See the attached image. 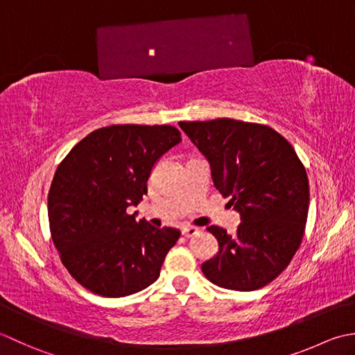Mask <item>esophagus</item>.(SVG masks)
Instances as JSON below:
<instances>
[{
	"instance_id": "1",
	"label": "esophagus",
	"mask_w": 355,
	"mask_h": 355,
	"mask_svg": "<svg viewBox=\"0 0 355 355\" xmlns=\"http://www.w3.org/2000/svg\"><path fill=\"white\" fill-rule=\"evenodd\" d=\"M199 228H196V227H191V225H185V227H182V234L185 236V237H193V236H196L198 233H199Z\"/></svg>"
}]
</instances>
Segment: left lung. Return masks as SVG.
Instances as JSON below:
<instances>
[{"instance_id":"8db88e82","label":"left lung","mask_w":355,"mask_h":355,"mask_svg":"<svg viewBox=\"0 0 355 355\" xmlns=\"http://www.w3.org/2000/svg\"><path fill=\"white\" fill-rule=\"evenodd\" d=\"M207 157L214 187L241 216L234 234L208 227L219 251L202 263L211 284L254 291L284 271L305 231L309 185L291 144L268 125L236 119L179 122Z\"/></svg>"}]
</instances>
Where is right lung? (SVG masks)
Here are the masks:
<instances>
[{
  "label": "right lung",
  "mask_w": 355,
  "mask_h": 355,
  "mask_svg": "<svg viewBox=\"0 0 355 355\" xmlns=\"http://www.w3.org/2000/svg\"><path fill=\"white\" fill-rule=\"evenodd\" d=\"M180 141L171 125H110L87 135L58 165L50 233L64 266L89 291L125 297L159 277L180 231L136 222L127 209L137 207L155 164Z\"/></svg>",
  "instance_id": "right-lung-1"
}]
</instances>
